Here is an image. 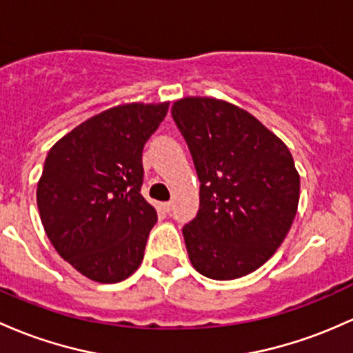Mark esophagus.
Masks as SVG:
<instances>
[{
	"label": "esophagus",
	"mask_w": 353,
	"mask_h": 353,
	"mask_svg": "<svg viewBox=\"0 0 353 353\" xmlns=\"http://www.w3.org/2000/svg\"><path fill=\"white\" fill-rule=\"evenodd\" d=\"M172 206H174V204L170 203V201H168V203H161V208H162V211H165V212H169L170 209H172Z\"/></svg>",
	"instance_id": "obj_1"
}]
</instances>
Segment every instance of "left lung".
Segmentation results:
<instances>
[{"mask_svg": "<svg viewBox=\"0 0 353 353\" xmlns=\"http://www.w3.org/2000/svg\"><path fill=\"white\" fill-rule=\"evenodd\" d=\"M201 181L199 212L183 228L189 259L211 280L265 265L292 228L300 174L286 144L245 108L214 97L172 103Z\"/></svg>", "mask_w": 353, "mask_h": 353, "instance_id": "left-lung-1", "label": "left lung"}]
</instances>
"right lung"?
I'll list each match as a JSON object with an SVG mask.
<instances>
[{
	"label": "right lung",
	"instance_id": "obj_1",
	"mask_svg": "<svg viewBox=\"0 0 353 353\" xmlns=\"http://www.w3.org/2000/svg\"><path fill=\"white\" fill-rule=\"evenodd\" d=\"M169 102L122 103L77 125L53 144L37 185L50 243L97 283H119L141 266L157 221L141 194L142 149Z\"/></svg>",
	"mask_w": 353,
	"mask_h": 353
}]
</instances>
